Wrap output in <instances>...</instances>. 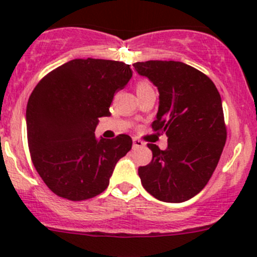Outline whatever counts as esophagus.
Returning <instances> with one entry per match:
<instances>
[{
    "instance_id": "obj_1",
    "label": "esophagus",
    "mask_w": 257,
    "mask_h": 257,
    "mask_svg": "<svg viewBox=\"0 0 257 257\" xmlns=\"http://www.w3.org/2000/svg\"><path fill=\"white\" fill-rule=\"evenodd\" d=\"M143 145H144V143L142 141H139V139H137V138L133 139V149L134 150L138 149V148H142Z\"/></svg>"
}]
</instances>
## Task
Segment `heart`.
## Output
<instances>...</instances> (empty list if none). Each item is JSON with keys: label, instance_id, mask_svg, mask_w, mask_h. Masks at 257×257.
Segmentation results:
<instances>
[{"label": "heart", "instance_id": "1", "mask_svg": "<svg viewBox=\"0 0 257 257\" xmlns=\"http://www.w3.org/2000/svg\"><path fill=\"white\" fill-rule=\"evenodd\" d=\"M148 88H152V85H150L147 80H141V82L137 84V92H141V90L148 89Z\"/></svg>", "mask_w": 257, "mask_h": 257}]
</instances>
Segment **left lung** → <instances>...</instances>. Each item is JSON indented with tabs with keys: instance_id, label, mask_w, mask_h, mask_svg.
Masks as SVG:
<instances>
[{
	"instance_id": "8db88e82",
	"label": "left lung",
	"mask_w": 257,
	"mask_h": 257,
	"mask_svg": "<svg viewBox=\"0 0 257 257\" xmlns=\"http://www.w3.org/2000/svg\"><path fill=\"white\" fill-rule=\"evenodd\" d=\"M133 67L158 88L152 126L168 136L165 150L148 144L153 159L139 167L142 185L158 200L183 203L205 188L221 157L226 142L221 97L209 77L183 62H137Z\"/></svg>"
}]
</instances>
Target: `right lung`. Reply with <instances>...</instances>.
Returning a JSON list of instances; mask_svg holds the SVG:
<instances>
[{"label": "right lung", "mask_w": 257, "mask_h": 257, "mask_svg": "<svg viewBox=\"0 0 257 257\" xmlns=\"http://www.w3.org/2000/svg\"><path fill=\"white\" fill-rule=\"evenodd\" d=\"M133 72L108 59H72L49 72L27 103L28 148L36 170L61 198L85 200L109 185L115 164L132 149V138H97L99 118L109 116L114 93Z\"/></svg>", "instance_id": "add662e5"}]
</instances>
